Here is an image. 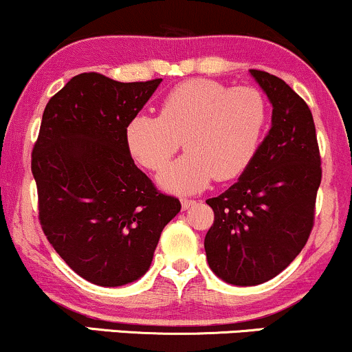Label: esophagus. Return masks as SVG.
I'll return each mask as SVG.
<instances>
[{
  "label": "esophagus",
  "mask_w": 352,
  "mask_h": 352,
  "mask_svg": "<svg viewBox=\"0 0 352 352\" xmlns=\"http://www.w3.org/2000/svg\"><path fill=\"white\" fill-rule=\"evenodd\" d=\"M193 204H195V200H192V199H182V208H184V210L190 208Z\"/></svg>",
  "instance_id": "1"
}]
</instances>
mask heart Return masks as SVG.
<instances>
[{"label":"heart","instance_id":"heart-1","mask_svg":"<svg viewBox=\"0 0 352 352\" xmlns=\"http://www.w3.org/2000/svg\"><path fill=\"white\" fill-rule=\"evenodd\" d=\"M268 117V102L258 89L188 80L165 98L160 116L132 117L125 142L137 162L160 170L184 140L188 152L160 173V184L193 193L213 177L230 180L245 172L260 151Z\"/></svg>","mask_w":352,"mask_h":352}]
</instances>
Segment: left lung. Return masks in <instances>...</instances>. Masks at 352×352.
<instances>
[{"label":"left lung","mask_w":352,"mask_h":352,"mask_svg":"<svg viewBox=\"0 0 352 352\" xmlns=\"http://www.w3.org/2000/svg\"><path fill=\"white\" fill-rule=\"evenodd\" d=\"M250 72L273 104L272 129L236 184L207 200L215 213L205 236L207 261L236 286L272 280L305 248L322 175L308 104L276 76Z\"/></svg>","instance_id":"left-lung-1"}]
</instances>
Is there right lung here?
<instances>
[{
  "label": "right lung",
  "mask_w": 352,
  "mask_h": 352,
  "mask_svg": "<svg viewBox=\"0 0 352 352\" xmlns=\"http://www.w3.org/2000/svg\"><path fill=\"white\" fill-rule=\"evenodd\" d=\"M162 79L119 82L99 72L74 76L46 104L31 153L39 223L67 266L99 286L139 280L165 225L180 212L137 168L125 142Z\"/></svg>",
  "instance_id": "add662e5"
}]
</instances>
